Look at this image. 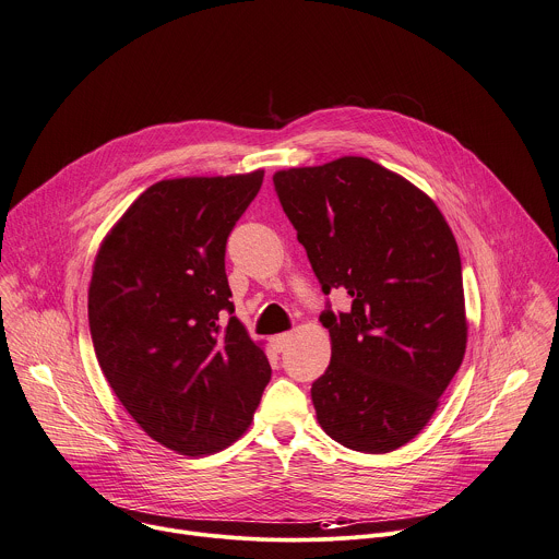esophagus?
Masks as SVG:
<instances>
[{"instance_id":"esophagus-1","label":"esophagus","mask_w":559,"mask_h":559,"mask_svg":"<svg viewBox=\"0 0 559 559\" xmlns=\"http://www.w3.org/2000/svg\"><path fill=\"white\" fill-rule=\"evenodd\" d=\"M270 342H272V348H274L276 353H283V350L289 346L292 335H289V333H278V335H274Z\"/></svg>"}]
</instances>
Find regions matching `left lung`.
<instances>
[{"instance_id": "left-lung-1", "label": "left lung", "mask_w": 559, "mask_h": 559, "mask_svg": "<svg viewBox=\"0 0 559 559\" xmlns=\"http://www.w3.org/2000/svg\"><path fill=\"white\" fill-rule=\"evenodd\" d=\"M272 179L322 292L350 298L320 316L331 364L311 386L318 424L348 450L393 452L432 419L465 355L456 239L424 191L368 157Z\"/></svg>"}]
</instances>
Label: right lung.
Returning <instances> with one entry per match:
<instances>
[{"instance_id": "1", "label": "right lung", "mask_w": 559, "mask_h": 559, "mask_svg": "<svg viewBox=\"0 0 559 559\" xmlns=\"http://www.w3.org/2000/svg\"><path fill=\"white\" fill-rule=\"evenodd\" d=\"M261 183V168L162 179L116 222L94 261L87 313L103 373L133 421L183 456L235 443L272 376L233 316L226 276L228 235Z\"/></svg>"}]
</instances>
